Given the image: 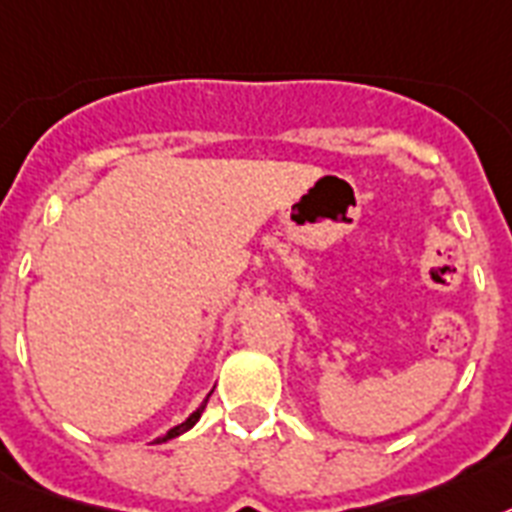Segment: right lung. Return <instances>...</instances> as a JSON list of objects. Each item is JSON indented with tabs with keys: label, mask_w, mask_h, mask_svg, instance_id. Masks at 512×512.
<instances>
[{
	"label": "right lung",
	"mask_w": 512,
	"mask_h": 512,
	"mask_svg": "<svg viewBox=\"0 0 512 512\" xmlns=\"http://www.w3.org/2000/svg\"><path fill=\"white\" fill-rule=\"evenodd\" d=\"M209 395H211V392H209ZM209 395H206V400H204V403H201V405H198L196 411H193V413H190V416H188V418H185L183 424H177V426H175V429H170V432L164 434V437H159V439H156V442H167V439H175V437H180V434H183V432H188L190 426L196 424L198 418H201V413H204L206 403H209Z\"/></svg>",
	"instance_id": "obj_1"
}]
</instances>
